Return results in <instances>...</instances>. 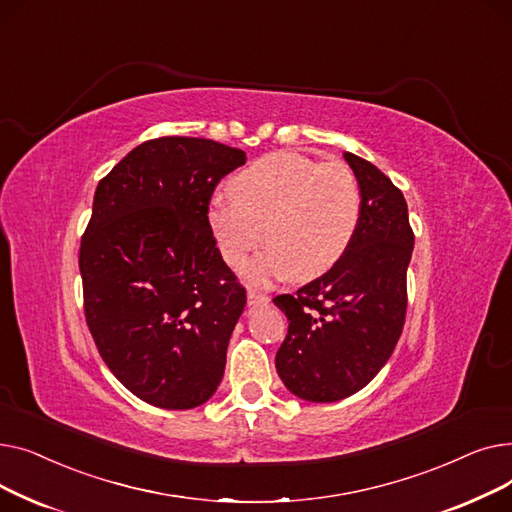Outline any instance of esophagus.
Listing matches in <instances>:
<instances>
[{"label":"esophagus","instance_id":"34e87169","mask_svg":"<svg viewBox=\"0 0 512 512\" xmlns=\"http://www.w3.org/2000/svg\"><path fill=\"white\" fill-rule=\"evenodd\" d=\"M247 301H249V307H261V305L270 303V297H267V294H263V292H259V290H249Z\"/></svg>","mask_w":512,"mask_h":512}]
</instances>
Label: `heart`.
I'll list each match as a JSON object with an SVG mask.
<instances>
[{"label": "heart", "instance_id": "obj_1", "mask_svg": "<svg viewBox=\"0 0 512 512\" xmlns=\"http://www.w3.org/2000/svg\"><path fill=\"white\" fill-rule=\"evenodd\" d=\"M228 197L209 205V230L232 267L245 263L263 230L270 249L245 267L253 284L326 274L346 253L361 218V188L351 168L290 151L255 159L228 182Z\"/></svg>", "mask_w": 512, "mask_h": 512}]
</instances>
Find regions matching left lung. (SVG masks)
Here are the masks:
<instances>
[{"mask_svg": "<svg viewBox=\"0 0 512 512\" xmlns=\"http://www.w3.org/2000/svg\"><path fill=\"white\" fill-rule=\"evenodd\" d=\"M361 188L357 232L340 261L276 307L288 334L276 353L284 386L309 402H336L365 388L390 359L405 326L409 209L392 180L344 153Z\"/></svg>", "mask_w": 512, "mask_h": 512, "instance_id": "1", "label": "left lung"}]
</instances>
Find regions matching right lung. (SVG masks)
Instances as JSON below:
<instances>
[{
	"label": "right lung",
	"mask_w": 512,
	"mask_h": 512,
	"mask_svg": "<svg viewBox=\"0 0 512 512\" xmlns=\"http://www.w3.org/2000/svg\"><path fill=\"white\" fill-rule=\"evenodd\" d=\"M247 155L209 139L134 147L95 191L80 240L87 326L141 400L195 409L218 390L247 292L209 230L213 188Z\"/></svg>",
	"instance_id": "add662e5"
}]
</instances>
